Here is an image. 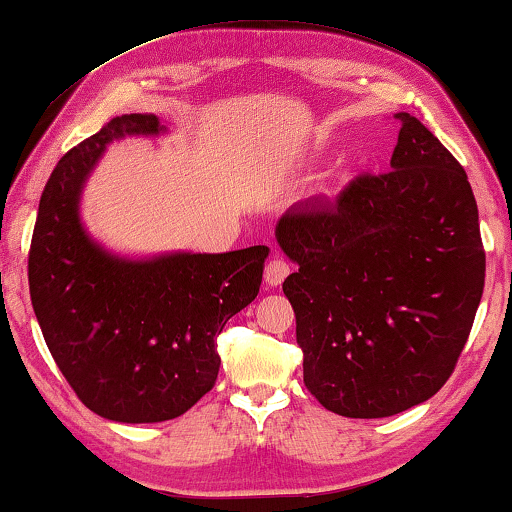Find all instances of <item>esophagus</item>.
<instances>
[{
	"label": "esophagus",
	"instance_id": "obj_1",
	"mask_svg": "<svg viewBox=\"0 0 512 512\" xmlns=\"http://www.w3.org/2000/svg\"><path fill=\"white\" fill-rule=\"evenodd\" d=\"M291 272V265L284 261V258H272V261H268V265H265V284L268 287H280V284L287 280Z\"/></svg>",
	"mask_w": 512,
	"mask_h": 512
}]
</instances>
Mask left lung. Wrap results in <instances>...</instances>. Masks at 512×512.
I'll return each instance as SVG.
<instances>
[{"label":"left lung","mask_w":512,"mask_h":512,"mask_svg":"<svg viewBox=\"0 0 512 512\" xmlns=\"http://www.w3.org/2000/svg\"><path fill=\"white\" fill-rule=\"evenodd\" d=\"M395 117L390 171L357 176L336 202L294 204L275 228L298 265L282 289L305 388L348 418L430 400L456 367L484 289L466 171L416 117Z\"/></svg>","instance_id":"left-lung-1"}]
</instances>
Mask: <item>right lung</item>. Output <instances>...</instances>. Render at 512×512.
Returning <instances> with one entry per match:
<instances>
[{"label":"right lung","instance_id":"obj_1","mask_svg":"<svg viewBox=\"0 0 512 512\" xmlns=\"http://www.w3.org/2000/svg\"><path fill=\"white\" fill-rule=\"evenodd\" d=\"M155 115L110 119L56 164L39 199L28 280L49 353L79 400L117 423H159L214 388L216 336L261 289L270 249L131 258L96 242L79 204L112 141L159 136Z\"/></svg>","mask_w":512,"mask_h":512}]
</instances>
